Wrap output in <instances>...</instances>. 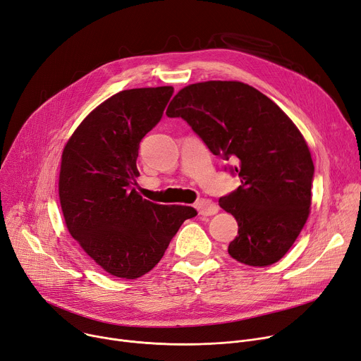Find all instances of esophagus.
Returning <instances> with one entry per match:
<instances>
[{
    "label": "esophagus",
    "instance_id": "34e87169",
    "mask_svg": "<svg viewBox=\"0 0 361 361\" xmlns=\"http://www.w3.org/2000/svg\"><path fill=\"white\" fill-rule=\"evenodd\" d=\"M198 213L204 217H208V216H214L217 211H219V207L209 200H200L197 204H195Z\"/></svg>",
    "mask_w": 361,
    "mask_h": 361
}]
</instances>
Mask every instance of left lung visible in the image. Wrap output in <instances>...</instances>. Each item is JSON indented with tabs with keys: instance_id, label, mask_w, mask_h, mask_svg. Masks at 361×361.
Here are the masks:
<instances>
[{
	"instance_id": "obj_1",
	"label": "left lung",
	"mask_w": 361,
	"mask_h": 361,
	"mask_svg": "<svg viewBox=\"0 0 361 361\" xmlns=\"http://www.w3.org/2000/svg\"><path fill=\"white\" fill-rule=\"evenodd\" d=\"M169 118L185 119L209 152L235 161L242 185L219 204L239 230L228 253L267 267L280 261L309 217L314 166L293 121L271 99L240 81H205L183 87Z\"/></svg>"
}]
</instances>
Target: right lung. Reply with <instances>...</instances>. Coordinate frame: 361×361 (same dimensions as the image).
I'll return each instance as SVG.
<instances>
[{"label": "right lung", "instance_id": "add662e5", "mask_svg": "<svg viewBox=\"0 0 361 361\" xmlns=\"http://www.w3.org/2000/svg\"><path fill=\"white\" fill-rule=\"evenodd\" d=\"M173 87L123 90L87 115L63 147L59 201L70 235L114 277L152 271L197 209L142 200L134 185L140 142L163 116Z\"/></svg>", "mask_w": 361, "mask_h": 361}]
</instances>
